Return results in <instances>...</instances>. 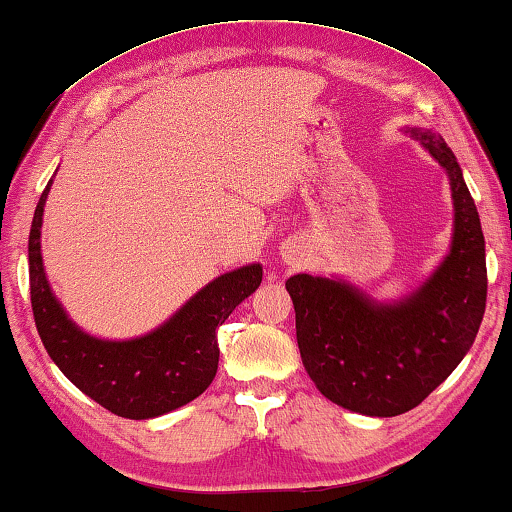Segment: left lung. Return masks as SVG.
Returning <instances> with one entry per match:
<instances>
[{"label": "left lung", "mask_w": 512, "mask_h": 512, "mask_svg": "<svg viewBox=\"0 0 512 512\" xmlns=\"http://www.w3.org/2000/svg\"><path fill=\"white\" fill-rule=\"evenodd\" d=\"M414 134L449 174L454 197V242L435 275L397 305L324 277L287 280L305 371L324 397L367 416H397L426 400L466 357L487 305L484 235L459 162L442 138Z\"/></svg>", "instance_id": "8db88e82"}]
</instances>
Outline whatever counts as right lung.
I'll return each instance as SVG.
<instances>
[{
	"mask_svg": "<svg viewBox=\"0 0 512 512\" xmlns=\"http://www.w3.org/2000/svg\"><path fill=\"white\" fill-rule=\"evenodd\" d=\"M39 197L32 218L28 261L30 303L46 353L75 386L122 418H155L199 397L218 369L216 329L263 280L258 263L225 272L197 291L167 324L134 341H98L79 331L51 294L42 265L44 202Z\"/></svg>",
	"mask_w": 512,
	"mask_h": 512,
	"instance_id": "add662e5",
	"label": "right lung"
}]
</instances>
